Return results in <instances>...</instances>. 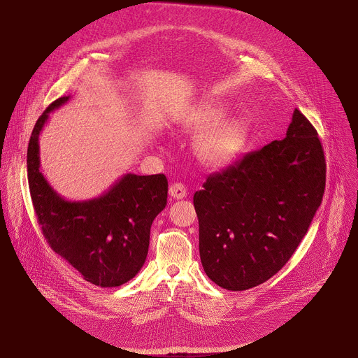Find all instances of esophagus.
<instances>
[{
  "label": "esophagus",
  "instance_id": "1",
  "mask_svg": "<svg viewBox=\"0 0 358 358\" xmlns=\"http://www.w3.org/2000/svg\"><path fill=\"white\" fill-rule=\"evenodd\" d=\"M170 195L174 198V199H182L187 196V188L184 187V184L181 182H174L170 185V189H169Z\"/></svg>",
  "mask_w": 358,
  "mask_h": 358
}]
</instances>
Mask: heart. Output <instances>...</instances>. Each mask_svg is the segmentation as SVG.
<instances>
[{"instance_id": "obj_1", "label": "heart", "mask_w": 358, "mask_h": 358, "mask_svg": "<svg viewBox=\"0 0 358 358\" xmlns=\"http://www.w3.org/2000/svg\"><path fill=\"white\" fill-rule=\"evenodd\" d=\"M222 109L202 106L194 110L184 122L182 130L196 136L195 152L208 166H224L235 159L242 148L245 130L238 120H225Z\"/></svg>"}]
</instances>
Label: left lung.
Instances as JSON below:
<instances>
[{"label": "left lung", "instance_id": "left-lung-1", "mask_svg": "<svg viewBox=\"0 0 358 358\" xmlns=\"http://www.w3.org/2000/svg\"><path fill=\"white\" fill-rule=\"evenodd\" d=\"M324 187L326 160L317 131L294 109L283 140L208 176L194 194L207 276L235 292L271 279L308 232Z\"/></svg>", "mask_w": 358, "mask_h": 358}]
</instances>
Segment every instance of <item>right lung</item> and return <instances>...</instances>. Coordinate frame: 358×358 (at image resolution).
Returning <instances> with one entry per match:
<instances>
[{"instance_id":"add662e5","label":"right lung","mask_w":358,"mask_h":358,"mask_svg":"<svg viewBox=\"0 0 358 358\" xmlns=\"http://www.w3.org/2000/svg\"><path fill=\"white\" fill-rule=\"evenodd\" d=\"M69 96L57 99L36 120L28 152V184L42 234L85 280L116 287L133 279L147 258L150 228L167 206L164 174H124L105 194L87 201L62 198L39 170V134L49 113Z\"/></svg>"}]
</instances>
